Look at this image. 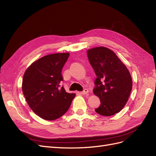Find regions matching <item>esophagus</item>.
Masks as SVG:
<instances>
[{
    "label": "esophagus",
    "mask_w": 156,
    "mask_h": 156,
    "mask_svg": "<svg viewBox=\"0 0 156 156\" xmlns=\"http://www.w3.org/2000/svg\"><path fill=\"white\" fill-rule=\"evenodd\" d=\"M81 94H83V95H85V94H87V93H88V90L87 89H84L82 91H81Z\"/></svg>",
    "instance_id": "34e87169"
}]
</instances>
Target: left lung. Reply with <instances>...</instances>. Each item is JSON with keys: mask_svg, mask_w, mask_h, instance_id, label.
<instances>
[{"mask_svg": "<svg viewBox=\"0 0 156 156\" xmlns=\"http://www.w3.org/2000/svg\"><path fill=\"white\" fill-rule=\"evenodd\" d=\"M87 53L97 76L93 91L101 101L95 112L103 116L114 115L122 110L130 96L133 86L130 74L108 48L95 47Z\"/></svg>", "mask_w": 156, "mask_h": 156, "instance_id": "left-lung-1", "label": "left lung"}]
</instances>
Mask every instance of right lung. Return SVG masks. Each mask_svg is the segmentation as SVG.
Wrapping results in <instances>:
<instances>
[{"label":"right lung","mask_w":156,"mask_h":156,"mask_svg":"<svg viewBox=\"0 0 156 156\" xmlns=\"http://www.w3.org/2000/svg\"><path fill=\"white\" fill-rule=\"evenodd\" d=\"M69 57L68 53L46 55L31 64L23 75L22 91L26 101L34 112L45 120L62 116L76 95L61 86V72Z\"/></svg>","instance_id":"1"}]
</instances>
